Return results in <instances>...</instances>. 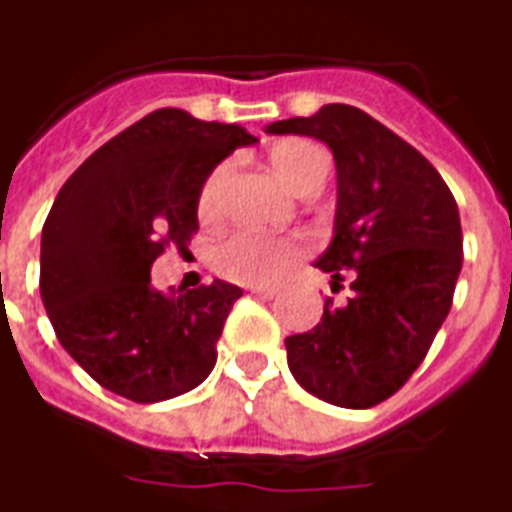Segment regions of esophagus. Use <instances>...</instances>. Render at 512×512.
<instances>
[{"mask_svg": "<svg viewBox=\"0 0 512 512\" xmlns=\"http://www.w3.org/2000/svg\"><path fill=\"white\" fill-rule=\"evenodd\" d=\"M248 291L256 293V296H264V299H275L277 293L283 291V285L269 283V285H248Z\"/></svg>", "mask_w": 512, "mask_h": 512, "instance_id": "1", "label": "esophagus"}]
</instances>
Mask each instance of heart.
I'll list each match as a JSON object with an SVG mask.
<instances>
[{
	"label": "heart",
	"instance_id": "b5f03b06",
	"mask_svg": "<svg viewBox=\"0 0 512 512\" xmlns=\"http://www.w3.org/2000/svg\"><path fill=\"white\" fill-rule=\"evenodd\" d=\"M272 168L277 170V176L283 178L293 192L299 194L304 184H310L318 173H323V170L328 173V162L326 154L320 152L318 146L307 144V141H288V144L277 146L272 152ZM224 181H227V168H216L202 186L197 208H200V216L205 221L219 216ZM301 253H304V243L296 240V237L237 232V235L227 237L216 248L213 264L229 280H237V283L245 285H264L283 275Z\"/></svg>",
	"mask_w": 512,
	"mask_h": 512
}]
</instances>
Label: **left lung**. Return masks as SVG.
<instances>
[{
  "instance_id": "8db88e82",
  "label": "left lung",
  "mask_w": 512,
  "mask_h": 512,
  "mask_svg": "<svg viewBox=\"0 0 512 512\" xmlns=\"http://www.w3.org/2000/svg\"><path fill=\"white\" fill-rule=\"evenodd\" d=\"M334 152V237L315 267L350 275V299L326 301L315 328L285 339L293 379L315 398L371 408L417 371L451 310L462 269L457 202L411 144L355 106L267 125Z\"/></svg>"
}]
</instances>
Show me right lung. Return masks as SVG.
<instances>
[{
	"instance_id": "obj_1",
	"label": "right lung",
	"mask_w": 512,
	"mask_h": 512,
	"mask_svg": "<svg viewBox=\"0 0 512 512\" xmlns=\"http://www.w3.org/2000/svg\"><path fill=\"white\" fill-rule=\"evenodd\" d=\"M256 141L240 125L157 109L61 186L42 227L39 293L63 350L101 387L157 403L213 371L216 342L243 291L213 280L162 293L152 264L168 243H189L213 168Z\"/></svg>"
}]
</instances>
